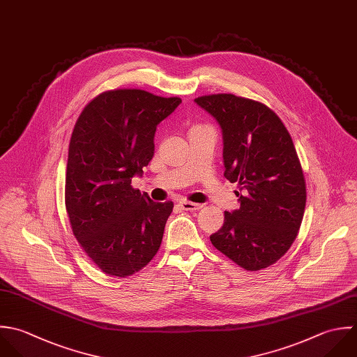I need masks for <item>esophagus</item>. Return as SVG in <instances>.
Here are the masks:
<instances>
[{
    "instance_id": "obj_1",
    "label": "esophagus",
    "mask_w": 357,
    "mask_h": 357,
    "mask_svg": "<svg viewBox=\"0 0 357 357\" xmlns=\"http://www.w3.org/2000/svg\"><path fill=\"white\" fill-rule=\"evenodd\" d=\"M179 206L182 207V210L185 211H195V210H200L203 206L200 203H193V202H189V200H182L179 203Z\"/></svg>"
}]
</instances>
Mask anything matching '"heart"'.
<instances>
[{"instance_id":"heart-1","label":"heart","mask_w":357,"mask_h":357,"mask_svg":"<svg viewBox=\"0 0 357 357\" xmlns=\"http://www.w3.org/2000/svg\"><path fill=\"white\" fill-rule=\"evenodd\" d=\"M196 126H199V125H196ZM196 126H193V128H196Z\"/></svg>"}]
</instances>
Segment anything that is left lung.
Wrapping results in <instances>:
<instances>
[{"label":"left lung","instance_id":"left-lung-1","mask_svg":"<svg viewBox=\"0 0 357 357\" xmlns=\"http://www.w3.org/2000/svg\"><path fill=\"white\" fill-rule=\"evenodd\" d=\"M195 101L218 121L224 176L241 188V208L224 213V225L210 241L248 271L267 268L295 242L306 207V181L292 137L260 101L231 93Z\"/></svg>","mask_w":357,"mask_h":357}]
</instances>
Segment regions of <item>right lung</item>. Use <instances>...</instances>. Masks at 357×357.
I'll list each match as a JSON object with an SVG mask.
<instances>
[{
	"mask_svg": "<svg viewBox=\"0 0 357 357\" xmlns=\"http://www.w3.org/2000/svg\"><path fill=\"white\" fill-rule=\"evenodd\" d=\"M181 101L140 89L107 90L75 123L65 207L80 248L108 275H133L160 249L174 203H154L130 183L154 155L157 125Z\"/></svg>",
	"mask_w": 357,
	"mask_h": 357,
	"instance_id": "1",
	"label": "right lung"
}]
</instances>
